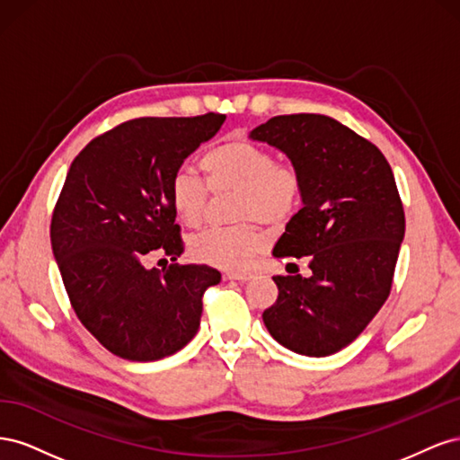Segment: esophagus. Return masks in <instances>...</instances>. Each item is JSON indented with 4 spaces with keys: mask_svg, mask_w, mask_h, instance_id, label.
Instances as JSON below:
<instances>
[{
    "mask_svg": "<svg viewBox=\"0 0 460 460\" xmlns=\"http://www.w3.org/2000/svg\"><path fill=\"white\" fill-rule=\"evenodd\" d=\"M225 276L228 278V280H235V282H247V280H252V278H253V274L247 272V270H238V272L230 270Z\"/></svg>",
    "mask_w": 460,
    "mask_h": 460,
    "instance_id": "1",
    "label": "esophagus"
}]
</instances>
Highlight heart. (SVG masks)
<instances>
[{
  "instance_id": "b5f03b06",
  "label": "heart",
  "mask_w": 460,
  "mask_h": 460,
  "mask_svg": "<svg viewBox=\"0 0 460 460\" xmlns=\"http://www.w3.org/2000/svg\"><path fill=\"white\" fill-rule=\"evenodd\" d=\"M205 182L190 171H178L169 184V201L186 226L203 220L208 191H235L234 217L282 225L303 201V178L297 166L276 161L272 151L252 142H225L203 153L199 161ZM267 247L253 222L228 228H208L190 240V255L220 269H243Z\"/></svg>"
}]
</instances>
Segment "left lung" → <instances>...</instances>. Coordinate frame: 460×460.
<instances>
[{"mask_svg":"<svg viewBox=\"0 0 460 460\" xmlns=\"http://www.w3.org/2000/svg\"><path fill=\"white\" fill-rule=\"evenodd\" d=\"M249 137L274 146L303 178V207L272 255L307 257L313 274L274 276L278 299L262 313L270 336L307 357L358 338L394 284L405 211L384 153L336 119L272 117Z\"/></svg>","mask_w":460,"mask_h":460,"instance_id":"left-lung-1","label":"left lung"}]
</instances>
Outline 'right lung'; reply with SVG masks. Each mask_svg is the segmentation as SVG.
<instances>
[{"mask_svg":"<svg viewBox=\"0 0 460 460\" xmlns=\"http://www.w3.org/2000/svg\"><path fill=\"white\" fill-rule=\"evenodd\" d=\"M226 115L142 117L119 124L82 149L51 217V247L82 324L113 355L147 363L196 336L207 264L147 269L151 255L184 252L169 201L174 172Z\"/></svg>","mask_w":460,"mask_h":460,"instance_id":"right-lung-1","label":"right lung"}]
</instances>
